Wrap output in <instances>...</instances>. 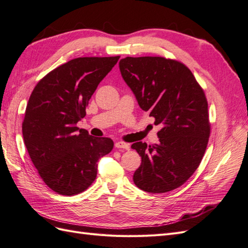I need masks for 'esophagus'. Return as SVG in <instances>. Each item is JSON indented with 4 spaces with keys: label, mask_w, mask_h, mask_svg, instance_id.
I'll use <instances>...</instances> for the list:
<instances>
[{
    "label": "esophagus",
    "mask_w": 248,
    "mask_h": 248,
    "mask_svg": "<svg viewBox=\"0 0 248 248\" xmlns=\"http://www.w3.org/2000/svg\"><path fill=\"white\" fill-rule=\"evenodd\" d=\"M115 147L118 149H125V150H129V145L126 144L124 141H117L115 144Z\"/></svg>",
    "instance_id": "obj_1"
}]
</instances>
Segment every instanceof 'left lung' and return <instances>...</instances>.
Segmentation results:
<instances>
[{
    "mask_svg": "<svg viewBox=\"0 0 248 248\" xmlns=\"http://www.w3.org/2000/svg\"><path fill=\"white\" fill-rule=\"evenodd\" d=\"M120 71L140 108L162 124L158 144H132L141 157L133 182L147 192L174 190L197 170L208 145L211 124L204 90L188 67L174 59L126 57Z\"/></svg>",
    "mask_w": 248,
    "mask_h": 248,
    "instance_id": "left-lung-1",
    "label": "left lung"
}]
</instances>
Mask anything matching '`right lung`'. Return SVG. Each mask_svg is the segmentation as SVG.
Listing matches in <instances>:
<instances>
[{"label": "right lung", "mask_w": 248, "mask_h": 248, "mask_svg": "<svg viewBox=\"0 0 248 248\" xmlns=\"http://www.w3.org/2000/svg\"><path fill=\"white\" fill-rule=\"evenodd\" d=\"M119 59L70 60L42 78L30 96L22 122L25 145L43 182L62 196L88 189L97 176V161L114 148L109 138H94L77 123Z\"/></svg>", "instance_id": "obj_1"}]
</instances>
